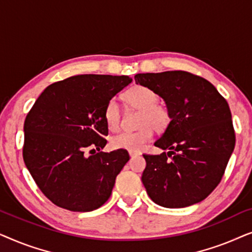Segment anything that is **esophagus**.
Listing matches in <instances>:
<instances>
[{
	"instance_id": "esophagus-1",
	"label": "esophagus",
	"mask_w": 252,
	"mask_h": 252,
	"mask_svg": "<svg viewBox=\"0 0 252 252\" xmlns=\"http://www.w3.org/2000/svg\"><path fill=\"white\" fill-rule=\"evenodd\" d=\"M129 156H130V158H134V157L137 156V154H135V153H129Z\"/></svg>"
}]
</instances>
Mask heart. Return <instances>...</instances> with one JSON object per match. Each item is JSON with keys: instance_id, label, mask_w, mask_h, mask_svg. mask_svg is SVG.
<instances>
[{"instance_id": "heart-1", "label": "heart", "mask_w": 252, "mask_h": 252, "mask_svg": "<svg viewBox=\"0 0 252 252\" xmlns=\"http://www.w3.org/2000/svg\"><path fill=\"white\" fill-rule=\"evenodd\" d=\"M124 101L129 108L141 112L139 127L134 133L124 132L111 139L115 149H123L129 153H140L153 137V129L157 133L164 132L170 125L171 115L166 106L158 104L159 97L153 89L146 86H134L124 94ZM120 106L115 98L110 99L104 109V119L108 128L115 132L119 128Z\"/></svg>"}]
</instances>
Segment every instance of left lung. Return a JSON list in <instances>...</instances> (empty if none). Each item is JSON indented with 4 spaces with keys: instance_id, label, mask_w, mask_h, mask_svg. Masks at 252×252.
<instances>
[{
    "instance_id": "1",
    "label": "left lung",
    "mask_w": 252,
    "mask_h": 252,
    "mask_svg": "<svg viewBox=\"0 0 252 252\" xmlns=\"http://www.w3.org/2000/svg\"><path fill=\"white\" fill-rule=\"evenodd\" d=\"M164 99L170 125L155 146L168 153L143 155L142 182L149 197L168 209L203 201L219 185L235 147L228 103L204 78L185 71L140 73Z\"/></svg>"
}]
</instances>
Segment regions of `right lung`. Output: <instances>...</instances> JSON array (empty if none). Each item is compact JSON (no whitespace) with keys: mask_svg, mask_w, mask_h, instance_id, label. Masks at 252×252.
Returning <instances> with one entry per match:
<instances>
[{"mask_svg":"<svg viewBox=\"0 0 252 252\" xmlns=\"http://www.w3.org/2000/svg\"><path fill=\"white\" fill-rule=\"evenodd\" d=\"M130 82L127 75H74L48 86L34 103L24 124L23 157L37 187L54 204L88 212L109 199L128 153H85L105 147L104 109Z\"/></svg>","mask_w":252,"mask_h":252,"instance_id":"1","label":"right lung"}]
</instances>
